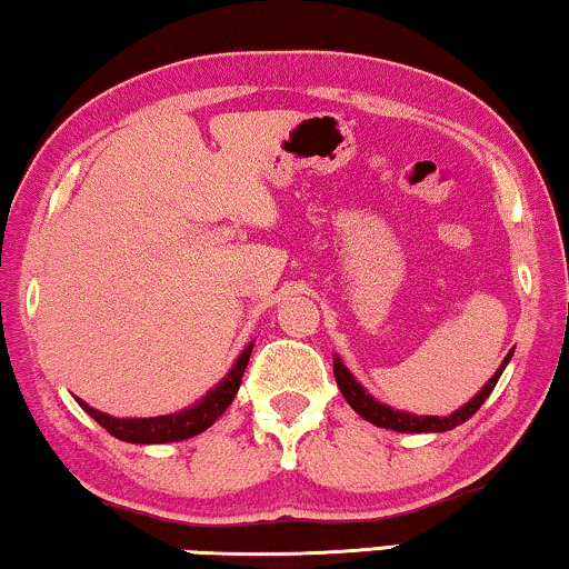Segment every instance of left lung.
Masks as SVG:
<instances>
[{
	"label": "left lung",
	"mask_w": 569,
	"mask_h": 569,
	"mask_svg": "<svg viewBox=\"0 0 569 569\" xmlns=\"http://www.w3.org/2000/svg\"><path fill=\"white\" fill-rule=\"evenodd\" d=\"M511 353H515V348L503 356L501 367L496 369V375L490 377L486 385H482V390L478 392V396H475L472 401H467L465 406H459L456 411L448 413V417H419V413L392 409V406H388V403H380L375 396H371V392H367V388H363V385L356 380L353 375H350V369L342 363L338 353H335V380H338V388L342 396H346L350 409H353L359 417H363L371 425L385 427V430H396V432H446V430H453V427L465 425L467 419L472 417V413L478 411L482 403H486V398L493 392L496 382H499L503 369H507V363L511 361Z\"/></svg>",
	"instance_id": "1"
}]
</instances>
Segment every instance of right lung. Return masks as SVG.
<instances>
[{
	"mask_svg": "<svg viewBox=\"0 0 569 569\" xmlns=\"http://www.w3.org/2000/svg\"><path fill=\"white\" fill-rule=\"evenodd\" d=\"M250 353L252 342L244 346L242 353L237 356L234 367H231L227 375H223V380L216 385V388H210L198 403L187 406V409L181 411L163 413V417H110V413L91 409V406L87 401H81V398H76V401H79L81 409L87 411L97 425H102L104 430L113 435V438L123 440V443H177V440H187L206 432L208 427L229 409V403L234 401L237 390H240L242 385V375L250 361Z\"/></svg>",
	"mask_w": 569,
	"mask_h": 569,
	"instance_id": "1",
	"label": "right lung"
}]
</instances>
